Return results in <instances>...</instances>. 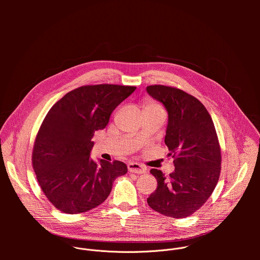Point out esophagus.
Returning a JSON list of instances; mask_svg holds the SVG:
<instances>
[{
    "label": "esophagus",
    "instance_id": "1",
    "mask_svg": "<svg viewBox=\"0 0 260 260\" xmlns=\"http://www.w3.org/2000/svg\"><path fill=\"white\" fill-rule=\"evenodd\" d=\"M127 169L131 173H135V174H143L146 172V168L136 162H129L127 165Z\"/></svg>",
    "mask_w": 260,
    "mask_h": 260
}]
</instances>
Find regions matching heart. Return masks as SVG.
<instances>
[{
  "label": "heart",
  "mask_w": 260,
  "mask_h": 260,
  "mask_svg": "<svg viewBox=\"0 0 260 260\" xmlns=\"http://www.w3.org/2000/svg\"><path fill=\"white\" fill-rule=\"evenodd\" d=\"M144 112H160L165 114L164 108L156 102L152 100H148L143 105V113Z\"/></svg>",
  "instance_id": "obj_1"
}]
</instances>
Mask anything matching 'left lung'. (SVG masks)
I'll list each match as a JSON object with an SVG mask.
<instances>
[{
  "label": "left lung",
  "mask_w": 260,
  "mask_h": 260,
  "mask_svg": "<svg viewBox=\"0 0 260 260\" xmlns=\"http://www.w3.org/2000/svg\"><path fill=\"white\" fill-rule=\"evenodd\" d=\"M146 89L168 111L165 143L175 166L169 176L156 169L150 171L157 188L147 203L165 216L185 218L207 202L217 185L221 151L216 129L205 106L191 94L165 85Z\"/></svg>",
  "instance_id": "8db88e82"
}]
</instances>
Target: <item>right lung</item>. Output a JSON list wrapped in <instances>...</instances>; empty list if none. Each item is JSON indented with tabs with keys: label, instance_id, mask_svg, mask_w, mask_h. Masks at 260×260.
Instances as JSON below:
<instances>
[{
	"label": "right lung",
	"instance_id": "obj_1",
	"mask_svg": "<svg viewBox=\"0 0 260 260\" xmlns=\"http://www.w3.org/2000/svg\"><path fill=\"white\" fill-rule=\"evenodd\" d=\"M135 89L84 85L68 92L48 111L35 140L31 162L41 189L59 211L78 214L98 207L109 197L114 180L127 173L119 160L93 161L91 139Z\"/></svg>",
	"mask_w": 260,
	"mask_h": 260
}]
</instances>
